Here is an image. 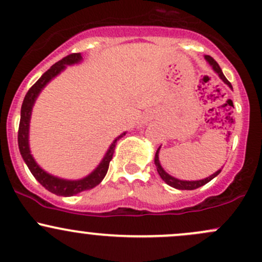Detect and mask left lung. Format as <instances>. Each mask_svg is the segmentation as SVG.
I'll use <instances>...</instances> for the list:
<instances>
[{"label": "left lung", "instance_id": "8db88e82", "mask_svg": "<svg viewBox=\"0 0 262 262\" xmlns=\"http://www.w3.org/2000/svg\"><path fill=\"white\" fill-rule=\"evenodd\" d=\"M205 58H206L207 62H209V63L211 64V66H212L213 71H215L216 74H217L219 76H220L221 80L224 81V82L226 83L227 86L231 87V89H232L231 83H230L229 81H227V78L225 77L224 74H222V71H221L220 66H219V63L216 62V61L213 60V58L211 57V56H209V55L205 56ZM159 152H160V147L157 148L156 155H155V165H156L157 172H159V175L161 176V179L164 180V181L166 182V184L170 185L171 187H175V188H177V190H195V188H199V187L204 186V185H206L207 182H210L211 180L215 179V177L217 176L219 173L221 172V170H219V171H216V172L213 173V175H211V176H209V177H206V179H204V180H199V181H184V180L175 179V177H172L171 175H168V173L166 172V171L164 170V168H162V166L160 165Z\"/></svg>", "mask_w": 262, "mask_h": 262}]
</instances>
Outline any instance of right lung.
Here are the masks:
<instances>
[{
  "label": "right lung",
  "mask_w": 262,
  "mask_h": 262,
  "mask_svg": "<svg viewBox=\"0 0 262 262\" xmlns=\"http://www.w3.org/2000/svg\"><path fill=\"white\" fill-rule=\"evenodd\" d=\"M81 60H82L81 53H71V55L66 56L62 60L58 61V62L52 64L51 69L47 70V71L36 81L35 85L29 90V92H27L26 96H25V100L24 102H22L21 107V120H19L18 126V148L19 152H21L22 159L26 162L31 173L35 176V179L40 182L42 186L46 188V190H49L50 192L58 196H74L76 193H80L86 190H91V188L97 186V185L102 181L103 177L106 176V173H107L110 161H111L112 156H114L117 140L121 139L123 135H126V132H123V134H121L117 139H115L114 142L110 146L107 152H106L105 157L102 159V161L100 162V165H98L97 167L95 168V171H92L89 176L83 177V179L81 180H74V181H71V180L58 179V177L50 175L46 171L42 170L40 166L37 165V162L35 161V159L32 157L29 146V128L33 103H35L36 98L40 95L41 90L43 89L53 77H56L61 71H63V70L66 69V66L78 63Z\"/></svg>",
  "instance_id": "right-lung-1"
}]
</instances>
